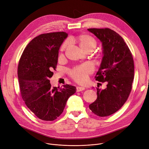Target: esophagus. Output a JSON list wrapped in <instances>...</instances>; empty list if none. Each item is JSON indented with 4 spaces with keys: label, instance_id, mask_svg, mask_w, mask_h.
I'll return each instance as SVG.
<instances>
[{
    "label": "esophagus",
    "instance_id": "1",
    "mask_svg": "<svg viewBox=\"0 0 149 149\" xmlns=\"http://www.w3.org/2000/svg\"><path fill=\"white\" fill-rule=\"evenodd\" d=\"M85 88L84 87H80V86H78L77 88V92H81V91H82L84 90H85Z\"/></svg>",
    "mask_w": 149,
    "mask_h": 149
}]
</instances>
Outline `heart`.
<instances>
[{
    "mask_svg": "<svg viewBox=\"0 0 149 149\" xmlns=\"http://www.w3.org/2000/svg\"><path fill=\"white\" fill-rule=\"evenodd\" d=\"M74 41L85 52H92L96 47V40L88 34H80L74 38ZM69 45L68 40H65L61 46V49H65ZM93 71L91 64L85 63L73 68L70 71V75L74 81L78 83H84L88 79V75Z\"/></svg>",
    "mask_w": 149,
    "mask_h": 149,
    "instance_id": "obj_1",
    "label": "heart"
}]
</instances>
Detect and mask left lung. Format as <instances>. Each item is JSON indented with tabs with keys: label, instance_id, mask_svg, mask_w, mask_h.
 Listing matches in <instances>:
<instances>
[{
	"label": "left lung",
	"instance_id": "1",
	"mask_svg": "<svg viewBox=\"0 0 149 149\" xmlns=\"http://www.w3.org/2000/svg\"><path fill=\"white\" fill-rule=\"evenodd\" d=\"M102 42L104 54L95 79L107 82L103 90L97 88V99L89 105L97 116H108L117 112L127 101L134 79L132 53L123 38L108 29H88Z\"/></svg>",
	"mask_w": 149,
	"mask_h": 149
}]
</instances>
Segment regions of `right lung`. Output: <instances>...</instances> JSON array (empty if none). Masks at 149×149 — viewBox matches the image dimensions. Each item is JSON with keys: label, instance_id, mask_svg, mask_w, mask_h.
<instances>
[{"label": "right lung", "instance_id": "1", "mask_svg": "<svg viewBox=\"0 0 149 149\" xmlns=\"http://www.w3.org/2000/svg\"><path fill=\"white\" fill-rule=\"evenodd\" d=\"M68 34L44 33L34 38L20 58L17 74L23 100L40 119L53 121L63 113L67 101L76 92L75 86L52 87L49 78L56 70L61 45Z\"/></svg>", "mask_w": 149, "mask_h": 149}]
</instances>
